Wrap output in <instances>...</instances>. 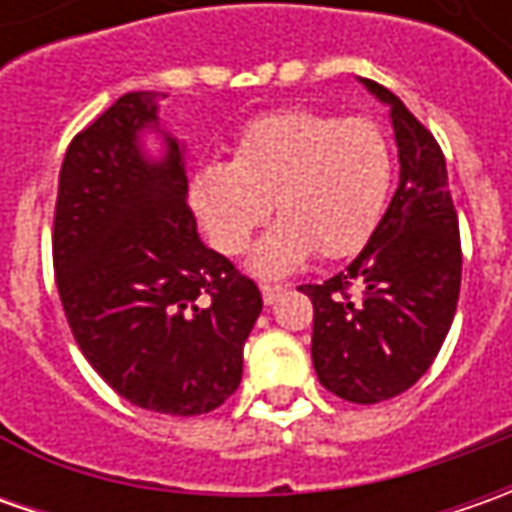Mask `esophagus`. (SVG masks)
<instances>
[{
  "label": "esophagus",
  "mask_w": 512,
  "mask_h": 512,
  "mask_svg": "<svg viewBox=\"0 0 512 512\" xmlns=\"http://www.w3.org/2000/svg\"><path fill=\"white\" fill-rule=\"evenodd\" d=\"M282 293H285V285H262V299H265V305H273Z\"/></svg>",
  "instance_id": "34e87169"
}]
</instances>
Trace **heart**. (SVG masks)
I'll return each mask as SVG.
<instances>
[{
	"label": "heart",
	"instance_id": "1",
	"mask_svg": "<svg viewBox=\"0 0 512 512\" xmlns=\"http://www.w3.org/2000/svg\"><path fill=\"white\" fill-rule=\"evenodd\" d=\"M393 145L376 119L313 108L276 110L253 119L233 162L207 165L190 185V202L207 239L242 253L276 205L282 222L253 247L250 267L285 276L313 250L342 259L373 236L393 185Z\"/></svg>",
	"mask_w": 512,
	"mask_h": 512
}]
</instances>
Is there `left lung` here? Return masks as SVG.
Masks as SVG:
<instances>
[{"mask_svg": "<svg viewBox=\"0 0 512 512\" xmlns=\"http://www.w3.org/2000/svg\"><path fill=\"white\" fill-rule=\"evenodd\" d=\"M362 85L390 108L399 187L362 253L299 290L313 302L319 382L344 402L376 404L413 387L439 356L459 302L462 242L439 142L396 93Z\"/></svg>", "mask_w": 512, "mask_h": 512, "instance_id": "1", "label": "left lung"}]
</instances>
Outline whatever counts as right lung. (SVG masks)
I'll list each match as a JSON object with an SVG mask.
<instances>
[{"mask_svg": "<svg viewBox=\"0 0 512 512\" xmlns=\"http://www.w3.org/2000/svg\"><path fill=\"white\" fill-rule=\"evenodd\" d=\"M159 99L125 93L73 136L53 213V270L73 339L122 399L202 416L242 382L262 293L199 239L185 148L159 128ZM145 127L166 139L162 160L141 153Z\"/></svg>", "mask_w": 512, "mask_h": 512, "instance_id": "1", "label": "right lung"}]
</instances>
